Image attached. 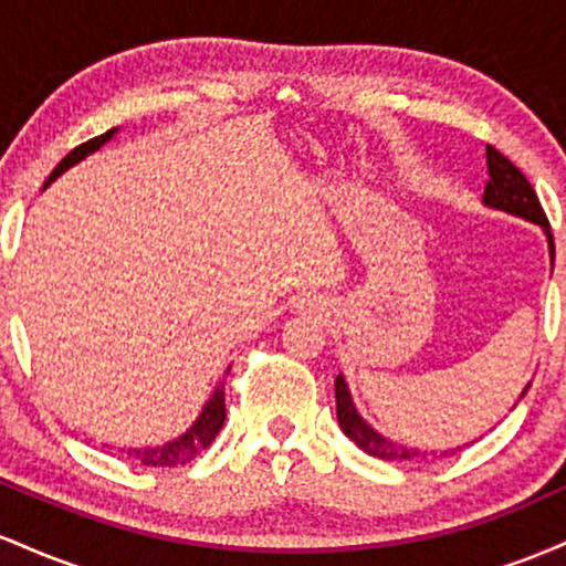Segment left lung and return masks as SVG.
Listing matches in <instances>:
<instances>
[{
    "mask_svg": "<svg viewBox=\"0 0 566 566\" xmlns=\"http://www.w3.org/2000/svg\"><path fill=\"white\" fill-rule=\"evenodd\" d=\"M486 172H490V180L484 186V207L490 210H500V212H509V216H516L522 220H530V223L541 226L545 239H548V252H551V271H554V233H551L548 218H545L541 199H537L535 188L530 186V180L524 178L522 170L513 165L511 159H505L497 148L486 146ZM532 382L524 386V391L518 394V399H524V394L530 391ZM335 405H337V423H340L343 433L359 447L361 452L373 454V458L388 460V463H405V460H423L428 458L426 450H418V447H407L399 444V441L386 439L382 433L375 431L373 426L367 423L365 418L359 415L356 409L354 399H350L348 391V382L343 375L335 378ZM516 407V405H513ZM511 407V409H513ZM473 444V441H471ZM465 447V444H463ZM463 447H454V450H444V452H433L431 454H452Z\"/></svg>",
    "mask_w": 566,
    "mask_h": 566,
    "instance_id": "obj_1",
    "label": "left lung"
}]
</instances>
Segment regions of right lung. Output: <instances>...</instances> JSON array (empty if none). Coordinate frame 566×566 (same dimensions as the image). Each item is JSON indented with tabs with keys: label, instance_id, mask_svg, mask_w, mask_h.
Here are the masks:
<instances>
[{
	"label": "right lung",
	"instance_id": "right-lung-1",
	"mask_svg": "<svg viewBox=\"0 0 566 566\" xmlns=\"http://www.w3.org/2000/svg\"><path fill=\"white\" fill-rule=\"evenodd\" d=\"M116 129L119 127L108 129V133L97 135V138L82 143V146H76L74 151L66 154V159H61V165H57L55 170L50 172V178L44 180V188L53 184V180L61 178V175L71 170L74 165H80L84 157H90V154H95L97 148L106 146V143L116 135ZM223 420H226V391H223V386H218L216 394L205 401L199 418L193 420V426L188 428L186 433H180L178 439L167 441V444L129 447V450H125V452L133 460H138V463L154 465V469H175V465H186V463H191L197 454H201V450H207V447L212 444V439H216L220 428H223Z\"/></svg>",
	"mask_w": 566,
	"mask_h": 566
}]
</instances>
